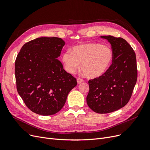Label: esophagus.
Here are the masks:
<instances>
[{
    "instance_id": "esophagus-1",
    "label": "esophagus",
    "mask_w": 150,
    "mask_h": 150,
    "mask_svg": "<svg viewBox=\"0 0 150 150\" xmlns=\"http://www.w3.org/2000/svg\"><path fill=\"white\" fill-rule=\"evenodd\" d=\"M83 81V79H80V78H78L77 79V83H82V82Z\"/></svg>"
}]
</instances>
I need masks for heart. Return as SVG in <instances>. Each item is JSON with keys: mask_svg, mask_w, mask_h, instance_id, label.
I'll return each instance as SVG.
<instances>
[{"mask_svg": "<svg viewBox=\"0 0 150 150\" xmlns=\"http://www.w3.org/2000/svg\"><path fill=\"white\" fill-rule=\"evenodd\" d=\"M66 70L74 74L80 69L86 77L90 79L103 76L112 65L113 52L110 47L101 43H90L76 45L63 55Z\"/></svg>", "mask_w": 150, "mask_h": 150, "instance_id": "obj_1", "label": "heart"}]
</instances>
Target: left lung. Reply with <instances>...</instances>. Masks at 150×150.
<instances>
[{
	"mask_svg": "<svg viewBox=\"0 0 150 150\" xmlns=\"http://www.w3.org/2000/svg\"><path fill=\"white\" fill-rule=\"evenodd\" d=\"M110 43L113 60L101 77L88 81L86 103L93 112L108 113L126 105L137 81L136 54L129 43L121 37L101 36Z\"/></svg>",
	"mask_w": 150,
	"mask_h": 150,
	"instance_id": "left-lung-1",
	"label": "left lung"
}]
</instances>
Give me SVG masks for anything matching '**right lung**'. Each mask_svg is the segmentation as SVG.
<instances>
[{"label":"right lung","mask_w":150,"mask_h":150,"mask_svg":"<svg viewBox=\"0 0 150 150\" xmlns=\"http://www.w3.org/2000/svg\"><path fill=\"white\" fill-rule=\"evenodd\" d=\"M65 42L40 37L24 44L15 62L17 90L28 109L47 116L59 112L76 79L64 69L60 57Z\"/></svg>","instance_id":"obj_1"}]
</instances>
